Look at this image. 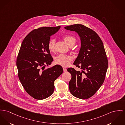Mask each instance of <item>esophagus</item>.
Masks as SVG:
<instances>
[{
    "label": "esophagus",
    "instance_id": "34e87169",
    "mask_svg": "<svg viewBox=\"0 0 125 125\" xmlns=\"http://www.w3.org/2000/svg\"><path fill=\"white\" fill-rule=\"evenodd\" d=\"M63 71L64 72H67V69L66 68H63Z\"/></svg>",
    "mask_w": 125,
    "mask_h": 125
}]
</instances>
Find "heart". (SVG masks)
<instances>
[{
  "mask_svg": "<svg viewBox=\"0 0 125 125\" xmlns=\"http://www.w3.org/2000/svg\"><path fill=\"white\" fill-rule=\"evenodd\" d=\"M64 41L69 46H73L74 45L76 42V39L74 37L69 35H65L63 37ZM56 40L54 39H51L48 41V49L53 52L54 50V46ZM72 61V58L64 54H59L55 58V62L57 64L60 65L64 67L68 66Z\"/></svg>",
  "mask_w": 125,
  "mask_h": 125,
  "instance_id": "b5f03b06",
  "label": "heart"
}]
</instances>
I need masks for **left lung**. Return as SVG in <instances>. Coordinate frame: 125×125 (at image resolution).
Wrapping results in <instances>:
<instances>
[{"label": "left lung", "instance_id": "1", "mask_svg": "<svg viewBox=\"0 0 125 125\" xmlns=\"http://www.w3.org/2000/svg\"><path fill=\"white\" fill-rule=\"evenodd\" d=\"M65 29L76 31L80 37L81 48L73 64L80 68H68L71 75L69 89L72 95L86 99L93 96L103 84L108 67V60L103 43L96 32L81 24Z\"/></svg>", "mask_w": 125, "mask_h": 125}]
</instances>
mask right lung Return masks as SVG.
Segmentation results:
<instances>
[{"mask_svg": "<svg viewBox=\"0 0 125 125\" xmlns=\"http://www.w3.org/2000/svg\"><path fill=\"white\" fill-rule=\"evenodd\" d=\"M60 28L58 26L34 29L24 39L19 49L17 66L20 81L27 93L38 100L53 94L54 82L63 71L59 65L45 69L53 61L48 47V41Z\"/></svg>", "mask_w": 125, "mask_h": 125, "instance_id": "obj_1", "label": "right lung"}]
</instances>
